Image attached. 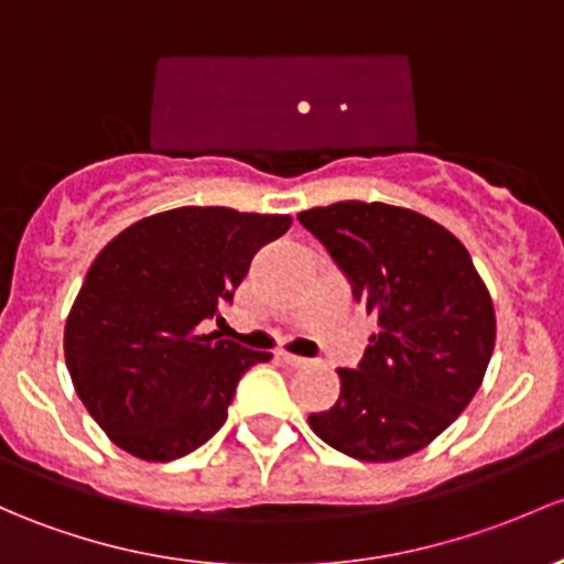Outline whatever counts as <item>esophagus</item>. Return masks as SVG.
<instances>
[{"label":"esophagus","mask_w":564,"mask_h":564,"mask_svg":"<svg viewBox=\"0 0 564 564\" xmlns=\"http://www.w3.org/2000/svg\"><path fill=\"white\" fill-rule=\"evenodd\" d=\"M278 357H281L283 361H286V365H292V367H307V365H311V359L297 357V354H289V351H278Z\"/></svg>","instance_id":"1"}]
</instances>
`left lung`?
<instances>
[{
    "mask_svg": "<svg viewBox=\"0 0 564 564\" xmlns=\"http://www.w3.org/2000/svg\"><path fill=\"white\" fill-rule=\"evenodd\" d=\"M297 218L378 318L359 370H337L340 397L307 424L361 462L422 452L476 397L495 351L484 278L446 227L408 207L348 199Z\"/></svg>",
    "mask_w": 564,
    "mask_h": 564,
    "instance_id": "obj_1",
    "label": "left lung"
}]
</instances>
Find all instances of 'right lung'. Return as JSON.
I'll use <instances>...</instances> for the list:
<instances>
[{"instance_id":"obj_1","label":"right lung","mask_w":564,"mask_h":564,"mask_svg":"<svg viewBox=\"0 0 564 564\" xmlns=\"http://www.w3.org/2000/svg\"><path fill=\"white\" fill-rule=\"evenodd\" d=\"M281 213L186 205L153 213L97 253L64 324V361L105 435L145 462L192 454L227 422L237 381L270 351L205 332Z\"/></svg>"}]
</instances>
